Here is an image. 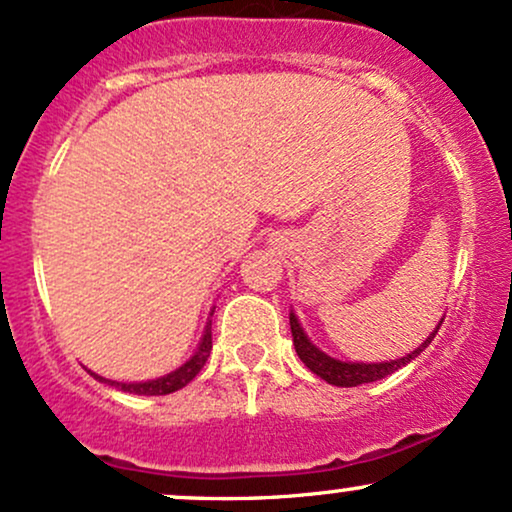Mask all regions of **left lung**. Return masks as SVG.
<instances>
[{"instance_id":"obj_1","label":"left lung","mask_w":512,"mask_h":512,"mask_svg":"<svg viewBox=\"0 0 512 512\" xmlns=\"http://www.w3.org/2000/svg\"><path fill=\"white\" fill-rule=\"evenodd\" d=\"M441 322H443V319H441ZM441 322L436 324V329L427 336V341H424L420 348H415L412 353H408L405 357H398V360L343 362V360H336V357L326 355L324 350H319L315 343L307 338L303 326H300V322H298V317H295V312L291 310V334H293L295 353H298L300 360L305 362V367L310 369V372H315L319 379H324L326 384H331V386H343V389H350V386H360V384H369V381H379V379L389 377V374L396 372V369L408 365V362L415 360V357L420 355L422 350L434 341V336H436V331H439Z\"/></svg>"}]
</instances>
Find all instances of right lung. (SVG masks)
Returning a JSON list of instances; mask_svg holds the SVG:
<instances>
[{
	"label": "right lung",
	"mask_w": 512,
	"mask_h": 512,
	"mask_svg": "<svg viewBox=\"0 0 512 512\" xmlns=\"http://www.w3.org/2000/svg\"><path fill=\"white\" fill-rule=\"evenodd\" d=\"M214 315V310L209 312V317ZM209 350H212V319H207V326H205V334H202L200 343H197V350L190 357L188 362H183L181 367L174 369V372L164 374V377L159 379H150V381H133V384H126V381H112V379H104L100 374L90 372L92 377L97 381H102V384H109L114 386V389L119 391H126V393H133V396H166V393H174L178 389H183V386L190 384L197 377V372H200L202 367H205L207 357H209Z\"/></svg>",
	"instance_id": "add662e5"
}]
</instances>
